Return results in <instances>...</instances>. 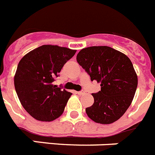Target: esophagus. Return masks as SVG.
Returning a JSON list of instances; mask_svg holds the SVG:
<instances>
[{
    "label": "esophagus",
    "instance_id": "34e87169",
    "mask_svg": "<svg viewBox=\"0 0 155 155\" xmlns=\"http://www.w3.org/2000/svg\"><path fill=\"white\" fill-rule=\"evenodd\" d=\"M76 94H78V95H83V94H85V92H84V91H77Z\"/></svg>",
    "mask_w": 155,
    "mask_h": 155
}]
</instances>
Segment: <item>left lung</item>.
<instances>
[{
    "label": "left lung",
    "instance_id": "obj_1",
    "mask_svg": "<svg viewBox=\"0 0 155 155\" xmlns=\"http://www.w3.org/2000/svg\"><path fill=\"white\" fill-rule=\"evenodd\" d=\"M77 61L100 83L101 91L92 94L94 103L86 108L87 116L95 123L113 124L127 110L136 92L137 75L124 53L106 46L82 49Z\"/></svg>",
    "mask_w": 155,
    "mask_h": 155
}]
</instances>
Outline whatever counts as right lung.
Instances as JSON below:
<instances>
[{"label":"right lung","mask_w":155,"mask_h":155,"mask_svg":"<svg viewBox=\"0 0 155 155\" xmlns=\"http://www.w3.org/2000/svg\"><path fill=\"white\" fill-rule=\"evenodd\" d=\"M77 50L43 45L19 61L14 83L16 93L27 113L42 122H51L64 113L72 93L53 84L67 61Z\"/></svg>","instance_id":"add662e5"}]
</instances>
